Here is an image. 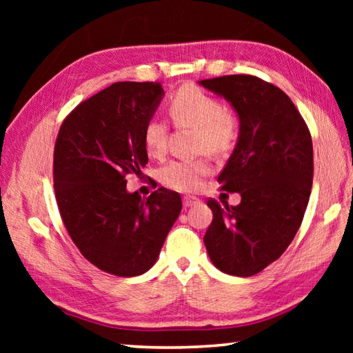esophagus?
I'll return each instance as SVG.
<instances>
[{"label":"esophagus","mask_w":353,"mask_h":353,"mask_svg":"<svg viewBox=\"0 0 353 353\" xmlns=\"http://www.w3.org/2000/svg\"><path fill=\"white\" fill-rule=\"evenodd\" d=\"M198 199H196V198H193V196H185V198H183V207L185 208H190V207H193V205H196V204H198Z\"/></svg>","instance_id":"1"}]
</instances>
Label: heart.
I'll use <instances>...</instances> for the list:
<instances>
[{
  "label": "heart",
  "instance_id": "1",
  "mask_svg": "<svg viewBox=\"0 0 353 353\" xmlns=\"http://www.w3.org/2000/svg\"><path fill=\"white\" fill-rule=\"evenodd\" d=\"M168 113L176 126L196 129V148L214 155H223L235 145L236 119L223 110L216 99L194 85H185L172 94ZM168 126L159 118H151L143 129V145L154 159H160L166 151ZM208 172L210 165L205 160H174L160 170V181L168 188L191 193L196 191Z\"/></svg>",
  "mask_w": 353,
  "mask_h": 353
}]
</instances>
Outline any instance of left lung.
I'll return each instance as SVG.
<instances>
[{
    "instance_id": "8db88e82",
    "label": "left lung",
    "mask_w": 353,
    "mask_h": 353,
    "mask_svg": "<svg viewBox=\"0 0 353 353\" xmlns=\"http://www.w3.org/2000/svg\"><path fill=\"white\" fill-rule=\"evenodd\" d=\"M199 85L224 98L240 121L218 182L241 202H207L213 221L204 244L219 271L249 277L276 261L301 227L313 183L312 135L292 101L259 77L223 76Z\"/></svg>"
}]
</instances>
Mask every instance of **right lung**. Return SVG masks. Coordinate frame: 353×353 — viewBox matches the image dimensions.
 Returning <instances> with one entry per match:
<instances>
[{
    "instance_id": "add662e5",
    "label": "right lung",
    "mask_w": 353,
    "mask_h": 353,
    "mask_svg": "<svg viewBox=\"0 0 353 353\" xmlns=\"http://www.w3.org/2000/svg\"><path fill=\"white\" fill-rule=\"evenodd\" d=\"M165 92L160 82H117L83 101L62 123L54 146V191L71 240L113 276L151 270L182 210L179 193L141 199L126 176L148 163L143 129Z\"/></svg>"
}]
</instances>
